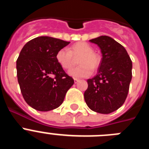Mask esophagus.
Instances as JSON below:
<instances>
[{
    "instance_id": "obj_1",
    "label": "esophagus",
    "mask_w": 149,
    "mask_h": 149,
    "mask_svg": "<svg viewBox=\"0 0 149 149\" xmlns=\"http://www.w3.org/2000/svg\"><path fill=\"white\" fill-rule=\"evenodd\" d=\"M74 84H77V83L79 81V80L77 78H74Z\"/></svg>"
}]
</instances>
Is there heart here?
Returning a JSON list of instances; mask_svg holds the SVG:
<instances>
[{"label":"heart","instance_id":"obj_1","mask_svg":"<svg viewBox=\"0 0 149 149\" xmlns=\"http://www.w3.org/2000/svg\"><path fill=\"white\" fill-rule=\"evenodd\" d=\"M79 56L77 63L81 65L69 71V74L74 77H88L93 73V68L99 65L100 58L93 48L86 42H78L67 49L61 48L57 51L56 60L64 69H70L74 64V57Z\"/></svg>","mask_w":149,"mask_h":149}]
</instances>
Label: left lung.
<instances>
[{"mask_svg":"<svg viewBox=\"0 0 149 149\" xmlns=\"http://www.w3.org/2000/svg\"><path fill=\"white\" fill-rule=\"evenodd\" d=\"M102 54L98 74L87 80L84 99L92 110L108 114L125 103L132 78V61L125 48L107 36L89 40Z\"/></svg>","mask_w":149,"mask_h":149,"instance_id":"left-lung-1","label":"left lung"}]
</instances>
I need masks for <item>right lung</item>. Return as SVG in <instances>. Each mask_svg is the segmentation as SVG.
Returning <instances> with one entry per match:
<instances>
[{
  "label": "right lung",
  "mask_w": 149,
  "mask_h": 149,
  "mask_svg": "<svg viewBox=\"0 0 149 149\" xmlns=\"http://www.w3.org/2000/svg\"><path fill=\"white\" fill-rule=\"evenodd\" d=\"M69 42L39 36L24 46L16 61L17 77L24 101L39 111L60 107L74 84L56 60L57 51Z\"/></svg>",
  "instance_id": "1"
}]
</instances>
